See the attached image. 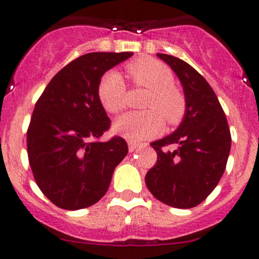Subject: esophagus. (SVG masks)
I'll return each instance as SVG.
<instances>
[{"label":"esophagus","mask_w":259,"mask_h":259,"mask_svg":"<svg viewBox=\"0 0 259 259\" xmlns=\"http://www.w3.org/2000/svg\"><path fill=\"white\" fill-rule=\"evenodd\" d=\"M141 148H143V145H139V144L134 143V141H130V143H128V149H130V152H135V150L141 149Z\"/></svg>","instance_id":"obj_1"}]
</instances>
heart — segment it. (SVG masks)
I'll return each mask as SVG.
<instances>
[{
    "label": "heart",
    "instance_id": "1",
    "mask_svg": "<svg viewBox=\"0 0 259 259\" xmlns=\"http://www.w3.org/2000/svg\"><path fill=\"white\" fill-rule=\"evenodd\" d=\"M128 74L134 83L150 91L144 107L146 111L127 113L119 116L113 124L115 134L131 141H143L155 136L167 123H178L185 111V98L174 87V75L162 62L141 58L128 66ZM98 98L102 107L110 114L124 109L125 85L118 71H107L98 84Z\"/></svg>",
    "mask_w": 259,
    "mask_h": 259
}]
</instances>
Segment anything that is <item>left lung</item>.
<instances>
[{"label": "left lung", "mask_w": 259, "mask_h": 259, "mask_svg": "<svg viewBox=\"0 0 259 259\" xmlns=\"http://www.w3.org/2000/svg\"><path fill=\"white\" fill-rule=\"evenodd\" d=\"M180 80L185 113L172 134L152 143L158 159L145 176L150 193L168 206H197L218 185L231 150V134L218 97L183 59L158 53ZM176 146L175 151L166 146Z\"/></svg>", "instance_id": "left-lung-1"}]
</instances>
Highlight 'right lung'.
Listing matches in <instances>:
<instances>
[{"label": "right lung", "instance_id": "add662e5", "mask_svg": "<svg viewBox=\"0 0 259 259\" xmlns=\"http://www.w3.org/2000/svg\"><path fill=\"white\" fill-rule=\"evenodd\" d=\"M132 56L84 54L62 68L36 102L27 131L29 164L38 188L61 209H84L101 200L127 155L122 137L98 140L110 127L98 84L106 71Z\"/></svg>", "mask_w": 259, "mask_h": 259}]
</instances>
